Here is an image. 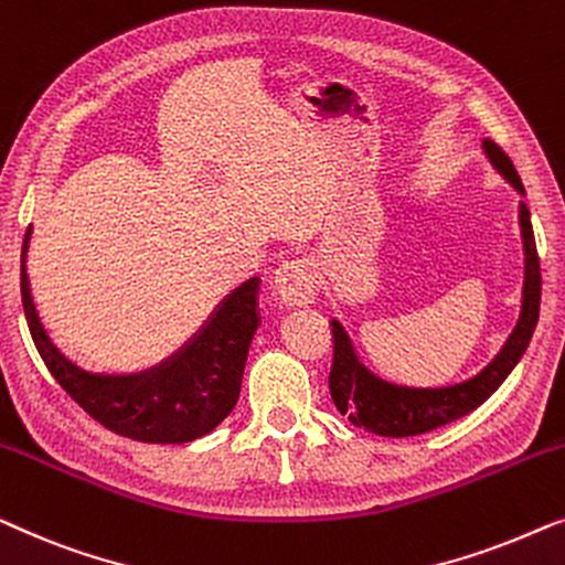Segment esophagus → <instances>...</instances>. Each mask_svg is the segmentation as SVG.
<instances>
[{
  "label": "esophagus",
  "instance_id": "34e87169",
  "mask_svg": "<svg viewBox=\"0 0 565 565\" xmlns=\"http://www.w3.org/2000/svg\"><path fill=\"white\" fill-rule=\"evenodd\" d=\"M271 291L284 307H305L315 299V274L307 260H284L271 276Z\"/></svg>",
  "mask_w": 565,
  "mask_h": 565
}]
</instances>
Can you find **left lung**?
I'll use <instances>...</instances> for the list:
<instances>
[{"label":"left lung","mask_w":565,"mask_h":565,"mask_svg":"<svg viewBox=\"0 0 565 565\" xmlns=\"http://www.w3.org/2000/svg\"><path fill=\"white\" fill-rule=\"evenodd\" d=\"M481 148L491 166L510 181L524 196V186L510 156L497 146L494 140L483 138ZM520 227L524 248V284H522V309L520 320L491 359L476 376L458 381L448 386H407L381 379L355 353V345L340 320H330L332 328V371H330V394L340 415H345L355 427H363L373 435L384 438H409V435L430 433L452 419L468 415L481 407L491 394L502 386L514 365L527 351L532 332H535L540 317V258L535 248V233H532L530 210L520 202Z\"/></svg>","instance_id":"8db88e82"}]
</instances>
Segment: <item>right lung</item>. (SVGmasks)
Listing matches in <instances>:
<instances>
[{
  "instance_id": "add662e5",
  "label": "right lung",
  "mask_w": 565,
  "mask_h": 565,
  "mask_svg": "<svg viewBox=\"0 0 565 565\" xmlns=\"http://www.w3.org/2000/svg\"><path fill=\"white\" fill-rule=\"evenodd\" d=\"M33 225L22 241L20 289L30 335L53 379L107 430L140 443H192L212 433L241 396L250 340L258 330V276L235 286L204 324L169 359L132 373L86 371L74 363L38 315L30 291L28 248Z\"/></svg>"
}]
</instances>
